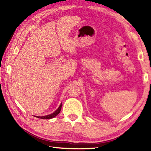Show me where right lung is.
<instances>
[{
    "label": "right lung",
    "instance_id": "right-lung-1",
    "mask_svg": "<svg viewBox=\"0 0 151 151\" xmlns=\"http://www.w3.org/2000/svg\"><path fill=\"white\" fill-rule=\"evenodd\" d=\"M61 108H62V103H61V104L60 105L58 108L55 111H54L53 113L50 114L49 115H45V116H35V117H36L37 118H40V119H52V118H54V117H56V115L60 113L61 111Z\"/></svg>",
    "mask_w": 151,
    "mask_h": 151
}]
</instances>
